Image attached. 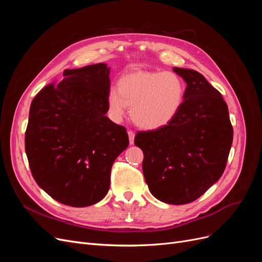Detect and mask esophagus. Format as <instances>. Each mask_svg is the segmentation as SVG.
I'll list each match as a JSON object with an SVG mask.
<instances>
[{
    "instance_id": "34e87169",
    "label": "esophagus",
    "mask_w": 262,
    "mask_h": 262,
    "mask_svg": "<svg viewBox=\"0 0 262 262\" xmlns=\"http://www.w3.org/2000/svg\"><path fill=\"white\" fill-rule=\"evenodd\" d=\"M128 136H129L130 144L132 145V144H133V142H134V136H136V134H134V132H133L132 130H128Z\"/></svg>"
}]
</instances>
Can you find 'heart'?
<instances>
[{"label": "heart", "instance_id": "b5f03b06", "mask_svg": "<svg viewBox=\"0 0 262 262\" xmlns=\"http://www.w3.org/2000/svg\"><path fill=\"white\" fill-rule=\"evenodd\" d=\"M186 84L170 71H137L119 78L117 90L107 95L108 113L121 121L128 106L132 120L140 128L158 130L175 120L185 101Z\"/></svg>", "mask_w": 262, "mask_h": 262}]
</instances>
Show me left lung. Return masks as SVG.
<instances>
[{
  "mask_svg": "<svg viewBox=\"0 0 262 262\" xmlns=\"http://www.w3.org/2000/svg\"><path fill=\"white\" fill-rule=\"evenodd\" d=\"M187 83L184 105L162 129L140 131L142 168L150 193L168 204L201 196L221 178L233 142L228 108L217 90L194 70L173 68Z\"/></svg>",
  "mask_w": 262,
  "mask_h": 262,
  "instance_id": "8db88e82",
  "label": "left lung"
}]
</instances>
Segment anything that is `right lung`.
<instances>
[{"mask_svg": "<svg viewBox=\"0 0 262 262\" xmlns=\"http://www.w3.org/2000/svg\"><path fill=\"white\" fill-rule=\"evenodd\" d=\"M110 69L105 63L64 70L31 101L25 133L38 186L58 202L83 208L99 202L116 158L129 145L124 126L106 116Z\"/></svg>", "mask_w": 262, "mask_h": 262, "instance_id": "add662e5", "label": "right lung"}]
</instances>
